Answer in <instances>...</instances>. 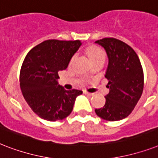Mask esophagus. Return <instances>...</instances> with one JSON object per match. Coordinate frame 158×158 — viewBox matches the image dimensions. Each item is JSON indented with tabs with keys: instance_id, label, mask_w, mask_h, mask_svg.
Here are the masks:
<instances>
[{
	"instance_id": "obj_1",
	"label": "esophagus",
	"mask_w": 158,
	"mask_h": 158,
	"mask_svg": "<svg viewBox=\"0 0 158 158\" xmlns=\"http://www.w3.org/2000/svg\"><path fill=\"white\" fill-rule=\"evenodd\" d=\"M84 94L85 95H88V96H94V94H91V93H89V92L84 91Z\"/></svg>"
}]
</instances>
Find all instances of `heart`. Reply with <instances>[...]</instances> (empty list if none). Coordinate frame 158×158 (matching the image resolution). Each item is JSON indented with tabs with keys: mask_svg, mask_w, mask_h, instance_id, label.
Returning <instances> with one entry per match:
<instances>
[{
	"mask_svg": "<svg viewBox=\"0 0 158 158\" xmlns=\"http://www.w3.org/2000/svg\"><path fill=\"white\" fill-rule=\"evenodd\" d=\"M87 54L89 55V56L90 57V59L94 60L97 57L99 56H104V52L102 50L101 48H98V47H95V46H93V47H89V48H87ZM74 56L70 59V61L69 63L71 64L72 61L74 60Z\"/></svg>",
	"mask_w": 158,
	"mask_h": 158,
	"instance_id": "heart-1",
	"label": "heart"
}]
</instances>
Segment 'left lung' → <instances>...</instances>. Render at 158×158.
Returning <instances> with one entry per match:
<instances>
[{"label": "left lung", "instance_id": "1", "mask_svg": "<svg viewBox=\"0 0 158 158\" xmlns=\"http://www.w3.org/2000/svg\"><path fill=\"white\" fill-rule=\"evenodd\" d=\"M107 54L105 77L109 94L103 107L96 109L99 117L109 121L122 120L132 112L143 90V71L139 58L131 47L114 38L95 42Z\"/></svg>", "mask_w": 158, "mask_h": 158}]
</instances>
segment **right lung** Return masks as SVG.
Instances as JSON below:
<instances>
[{"label": "right lung", "instance_id": "obj_1", "mask_svg": "<svg viewBox=\"0 0 158 158\" xmlns=\"http://www.w3.org/2000/svg\"><path fill=\"white\" fill-rule=\"evenodd\" d=\"M81 42L47 40L32 48L19 74L21 92L35 114L49 121L63 120L71 113L75 99L83 92L65 90L58 85V73L67 68Z\"/></svg>", "mask_w": 158, "mask_h": 158}]
</instances>
